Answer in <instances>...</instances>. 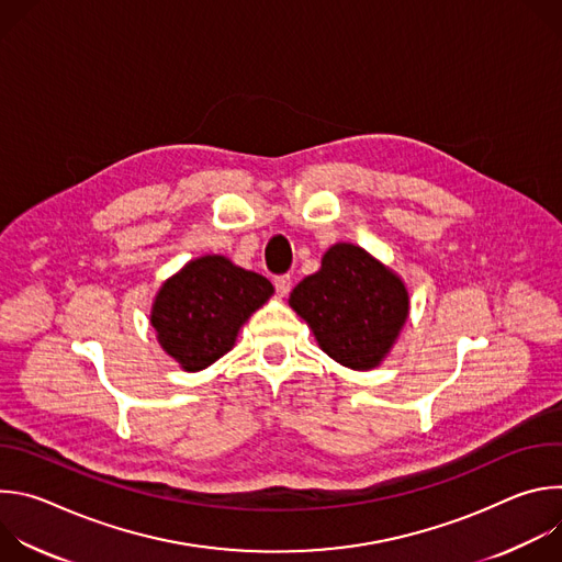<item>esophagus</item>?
Masks as SVG:
<instances>
[{"label":"esophagus","instance_id":"34e87169","mask_svg":"<svg viewBox=\"0 0 562 562\" xmlns=\"http://www.w3.org/2000/svg\"><path fill=\"white\" fill-rule=\"evenodd\" d=\"M273 282H276V291H278V295H280V297L289 295L291 284H293V278H291V276H278Z\"/></svg>","mask_w":562,"mask_h":562}]
</instances>
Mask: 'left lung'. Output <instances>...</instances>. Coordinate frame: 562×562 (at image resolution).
Returning <instances> with one entry per match:
<instances>
[{
  "label": "left lung",
  "instance_id": "left-lung-1",
  "mask_svg": "<svg viewBox=\"0 0 562 562\" xmlns=\"http://www.w3.org/2000/svg\"><path fill=\"white\" fill-rule=\"evenodd\" d=\"M289 306L329 358L353 371H371L393 349L412 300L393 269L358 245L338 243L291 291Z\"/></svg>",
  "mask_w": 562,
  "mask_h": 562
}]
</instances>
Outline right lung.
Instances as JSON below:
<instances>
[{
	"instance_id": "add662e5",
	"label": "right lung",
	"mask_w": 562,
	"mask_h": 562,
	"mask_svg": "<svg viewBox=\"0 0 562 562\" xmlns=\"http://www.w3.org/2000/svg\"><path fill=\"white\" fill-rule=\"evenodd\" d=\"M273 284L224 256L187 262L157 289L150 327L159 347L184 371H202L228 353Z\"/></svg>"
}]
</instances>
